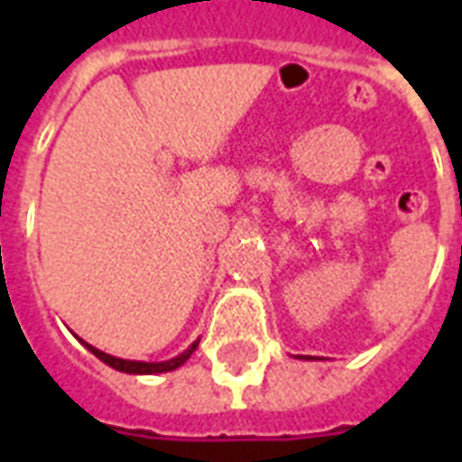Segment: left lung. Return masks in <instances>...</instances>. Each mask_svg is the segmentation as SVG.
Wrapping results in <instances>:
<instances>
[{"label":"left lung","mask_w":462,"mask_h":462,"mask_svg":"<svg viewBox=\"0 0 462 462\" xmlns=\"http://www.w3.org/2000/svg\"><path fill=\"white\" fill-rule=\"evenodd\" d=\"M300 359H311V357H300Z\"/></svg>","instance_id":"1"}]
</instances>
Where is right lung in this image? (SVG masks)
I'll return each mask as SVG.
<instances>
[{"label": "right lung", "mask_w": 462, "mask_h": 462, "mask_svg": "<svg viewBox=\"0 0 462 462\" xmlns=\"http://www.w3.org/2000/svg\"><path fill=\"white\" fill-rule=\"evenodd\" d=\"M201 340V337H199ZM199 340H194V343L189 345L187 350L181 352V355H177V357L172 359H165V362H136V359H122V357H112V355H107V352L97 350V347H93V345L88 343H81L88 347L93 355H96L100 362H105L107 366H112V369H117V372H125V374H165V372H174L177 366H181L184 362H187L189 357H191V352L199 347Z\"/></svg>", "instance_id": "add662e5"}]
</instances>
